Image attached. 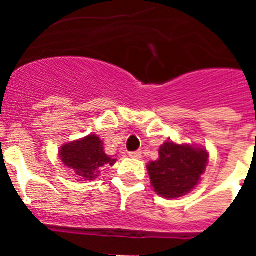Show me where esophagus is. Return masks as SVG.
<instances>
[{"label": "esophagus", "instance_id": "obj_1", "mask_svg": "<svg viewBox=\"0 0 256 256\" xmlns=\"http://www.w3.org/2000/svg\"><path fill=\"white\" fill-rule=\"evenodd\" d=\"M128 155H130V158H134V159H141L142 152H141V151H130Z\"/></svg>", "mask_w": 256, "mask_h": 256}]
</instances>
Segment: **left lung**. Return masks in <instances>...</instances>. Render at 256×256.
Instances as JSON below:
<instances>
[{"mask_svg":"<svg viewBox=\"0 0 256 256\" xmlns=\"http://www.w3.org/2000/svg\"><path fill=\"white\" fill-rule=\"evenodd\" d=\"M208 164V152L192 146L165 142L159 160L148 165L154 190L166 198L186 195L200 180Z\"/></svg>","mask_w":256,"mask_h":256,"instance_id":"obj_1","label":"left lung"}]
</instances>
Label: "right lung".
Returning a JSON list of instances; mask_svg holds the SVG:
<instances>
[{"mask_svg": "<svg viewBox=\"0 0 256 256\" xmlns=\"http://www.w3.org/2000/svg\"><path fill=\"white\" fill-rule=\"evenodd\" d=\"M60 158L65 166L72 168L78 177L92 180L105 165H114L115 159L108 158L97 136L90 134L80 141L72 142L61 148Z\"/></svg>", "mask_w": 256, "mask_h": 256, "instance_id": "obj_1", "label": "right lung"}]
</instances>
